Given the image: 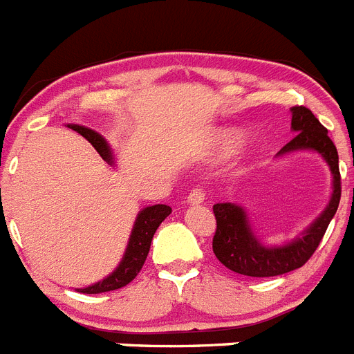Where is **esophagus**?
Wrapping results in <instances>:
<instances>
[{"label": "esophagus", "instance_id": "esophagus-1", "mask_svg": "<svg viewBox=\"0 0 354 354\" xmlns=\"http://www.w3.org/2000/svg\"><path fill=\"white\" fill-rule=\"evenodd\" d=\"M205 200V192L204 189H200V187H195V189H192V193L187 195V204L189 205H198L202 204Z\"/></svg>", "mask_w": 354, "mask_h": 354}]
</instances>
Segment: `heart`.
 Returning a JSON list of instances; mask_svg holds the SVG:
<instances>
[{"instance_id":"obj_1","label":"heart","mask_w":354,"mask_h":354,"mask_svg":"<svg viewBox=\"0 0 354 354\" xmlns=\"http://www.w3.org/2000/svg\"><path fill=\"white\" fill-rule=\"evenodd\" d=\"M239 138V134L236 133V131H228V133H225L223 136H221V143H223L225 147H230L234 145V142Z\"/></svg>"}]
</instances>
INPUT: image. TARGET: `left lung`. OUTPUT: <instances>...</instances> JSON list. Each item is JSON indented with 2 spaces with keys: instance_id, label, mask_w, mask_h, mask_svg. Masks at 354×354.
<instances>
[{
  "instance_id": "8db88e82",
  "label": "left lung",
  "mask_w": 354,
  "mask_h": 354,
  "mask_svg": "<svg viewBox=\"0 0 354 354\" xmlns=\"http://www.w3.org/2000/svg\"><path fill=\"white\" fill-rule=\"evenodd\" d=\"M290 127L296 133L292 140L280 150V154H287L290 150H315L326 159L333 174V195L323 214L306 228L305 236L292 241L286 246L268 248L259 243L252 234L245 209L236 204H216L212 212L216 218V232L212 237V252L218 261L245 277L268 278L286 274L298 270L314 255L319 243L326 232L331 218L335 216L340 202V171L339 152L337 147L328 136L326 127L315 118L310 109L305 106H294Z\"/></svg>"
}]
</instances>
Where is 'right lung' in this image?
I'll return each mask as SVG.
<instances>
[{"instance_id": "1", "label": "right lung", "mask_w": 354, "mask_h": 354, "mask_svg": "<svg viewBox=\"0 0 354 354\" xmlns=\"http://www.w3.org/2000/svg\"><path fill=\"white\" fill-rule=\"evenodd\" d=\"M71 129H74L76 133H80L83 138L88 140V143H92L93 149L101 154V158L104 161L111 162L113 158H111V150H109L108 143L104 142L101 134H97L95 131L88 129V127L76 126L72 124L68 126ZM171 212V207L165 204L158 205H150V207H145L138 214L136 221H134L133 232H131L129 245H127L126 255L122 259V262L118 264L117 270L109 274L108 278H104L102 282H97L90 287H84V289H77L83 294H101L108 292V290L120 289V287L127 286L129 282H133L136 274L140 273V270L145 264V259L149 255L150 243H152V237H154L156 230L161 225V221L167 218Z\"/></svg>"}]
</instances>
